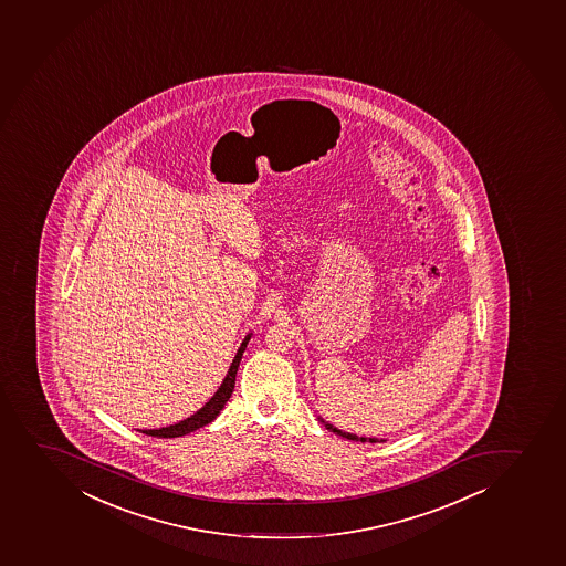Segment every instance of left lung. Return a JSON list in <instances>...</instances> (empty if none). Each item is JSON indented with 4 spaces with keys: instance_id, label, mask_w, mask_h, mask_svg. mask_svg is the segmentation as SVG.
Returning <instances> with one entry per match:
<instances>
[{
    "instance_id": "left-lung-1",
    "label": "left lung",
    "mask_w": 566,
    "mask_h": 566,
    "mask_svg": "<svg viewBox=\"0 0 566 566\" xmlns=\"http://www.w3.org/2000/svg\"><path fill=\"white\" fill-rule=\"evenodd\" d=\"M319 421L321 423H323V426L327 427L328 431L336 432V434H339V437L347 438V440H355V442H379L377 438L356 437V434H350V432L339 431V429H336V427L331 426V423H327V421L323 420V418H319ZM380 442H382V440H380Z\"/></svg>"
}]
</instances>
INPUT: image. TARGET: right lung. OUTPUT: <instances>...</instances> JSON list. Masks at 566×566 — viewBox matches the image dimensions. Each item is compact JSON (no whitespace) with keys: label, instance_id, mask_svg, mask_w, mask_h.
Masks as SVG:
<instances>
[{"label":"right lung","instance_id":"1","mask_svg":"<svg viewBox=\"0 0 566 566\" xmlns=\"http://www.w3.org/2000/svg\"><path fill=\"white\" fill-rule=\"evenodd\" d=\"M249 339H251V334H247L245 339H243V344L239 345L238 353L233 356L227 377L222 380V385L219 386V390L216 391V396L211 397L210 401L206 402L205 407L197 410L191 418L178 421L175 426L161 427V429H145V431L140 432H145L148 437L178 438L184 437V434H189V432L197 431L200 427L208 426V423L216 420L217 416L221 415L222 407L227 405L228 399L232 396L239 361H241V356L245 353Z\"/></svg>","mask_w":566,"mask_h":566}]
</instances>
